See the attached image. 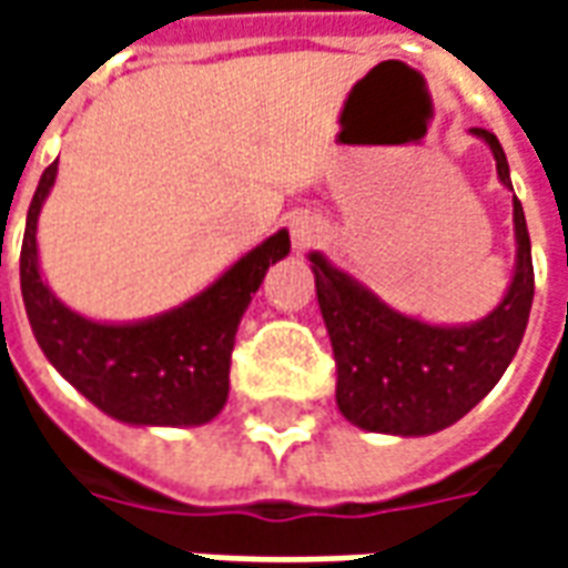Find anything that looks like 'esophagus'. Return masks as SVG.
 Returning a JSON list of instances; mask_svg holds the SVG:
<instances>
[{"instance_id": "esophagus-1", "label": "esophagus", "mask_w": 568, "mask_h": 568, "mask_svg": "<svg viewBox=\"0 0 568 568\" xmlns=\"http://www.w3.org/2000/svg\"><path fill=\"white\" fill-rule=\"evenodd\" d=\"M320 240H325V222H322L320 215L301 212V215L292 219V246H295V252H307Z\"/></svg>"}]
</instances>
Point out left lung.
I'll return each mask as SVG.
<instances>
[{
  "label": "left lung",
  "instance_id": "1",
  "mask_svg": "<svg viewBox=\"0 0 568 568\" xmlns=\"http://www.w3.org/2000/svg\"><path fill=\"white\" fill-rule=\"evenodd\" d=\"M496 158L501 185L508 161L489 130L471 128ZM517 261L501 304L471 325H428L386 307L371 288L310 252L322 320L337 362V407L353 426L386 435H432L463 419L499 383L524 341L536 276L524 206L514 197Z\"/></svg>",
  "mask_w": 568,
  "mask_h": 568
}]
</instances>
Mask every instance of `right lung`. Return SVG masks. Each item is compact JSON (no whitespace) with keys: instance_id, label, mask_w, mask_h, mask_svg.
<instances>
[{"instance_id":"obj_1","label":"right lung","mask_w":568,"mask_h":568,"mask_svg":"<svg viewBox=\"0 0 568 568\" xmlns=\"http://www.w3.org/2000/svg\"><path fill=\"white\" fill-rule=\"evenodd\" d=\"M57 161L39 179L20 248V292L48 362L103 414L130 426H200L219 417L231 389L236 325L271 264L288 255V231L246 252L182 307L142 322H93L44 285L36 248L39 212Z\"/></svg>"}]
</instances>
